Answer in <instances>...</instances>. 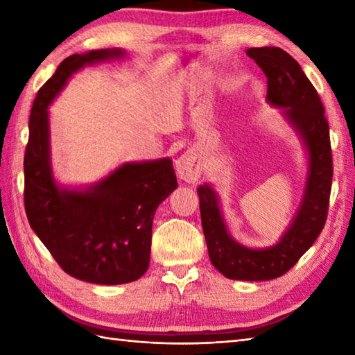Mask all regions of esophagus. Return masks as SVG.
Returning a JSON list of instances; mask_svg holds the SVG:
<instances>
[{
	"label": "esophagus",
	"instance_id": "obj_1",
	"mask_svg": "<svg viewBox=\"0 0 355 355\" xmlns=\"http://www.w3.org/2000/svg\"><path fill=\"white\" fill-rule=\"evenodd\" d=\"M175 169L178 177L184 180L186 183L198 182L202 171V160L201 155L195 149L187 150L175 162Z\"/></svg>",
	"mask_w": 355,
	"mask_h": 355
}]
</instances>
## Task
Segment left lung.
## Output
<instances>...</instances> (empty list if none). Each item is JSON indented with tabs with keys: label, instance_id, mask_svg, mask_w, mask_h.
Returning <instances> with one entry per match:
<instances>
[{
	"label": "left lung",
	"instance_id": "8db88e82",
	"mask_svg": "<svg viewBox=\"0 0 355 355\" xmlns=\"http://www.w3.org/2000/svg\"><path fill=\"white\" fill-rule=\"evenodd\" d=\"M247 55L266 74L267 102L284 108V116L308 149L310 164L302 205L281 241L267 248H248L229 235L218 197L209 184L198 187L200 212L209 258L220 273L239 281H270L285 275L323 230L333 182V155L323 103L296 59L279 47L248 49Z\"/></svg>",
	"mask_w": 355,
	"mask_h": 355
}]
</instances>
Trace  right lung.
<instances>
[{
	"label": "right lung",
	"instance_id": "1",
	"mask_svg": "<svg viewBox=\"0 0 355 355\" xmlns=\"http://www.w3.org/2000/svg\"><path fill=\"white\" fill-rule=\"evenodd\" d=\"M120 49L71 55L37 92L24 155V206L30 227L70 276L117 285L149 267L157 207L177 189L172 160L125 163L85 191L59 187L50 163L49 105L84 65L123 58Z\"/></svg>",
	"mask_w": 355,
	"mask_h": 355
}]
</instances>
